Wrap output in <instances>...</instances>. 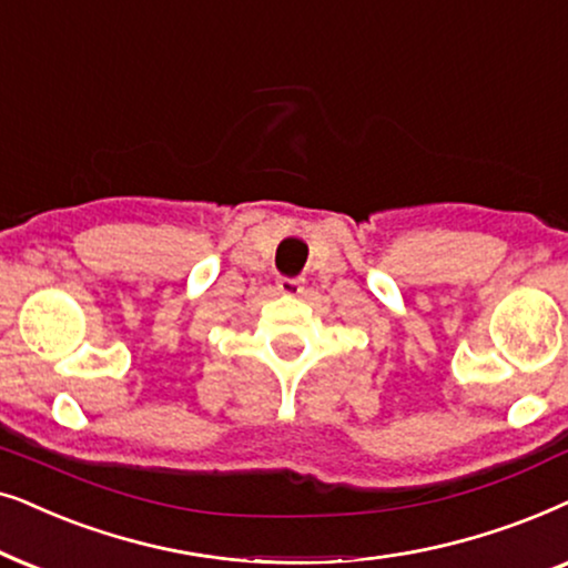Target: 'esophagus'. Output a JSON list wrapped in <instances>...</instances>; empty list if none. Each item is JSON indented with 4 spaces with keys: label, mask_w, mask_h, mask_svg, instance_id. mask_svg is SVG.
<instances>
[{
    "label": "esophagus",
    "mask_w": 568,
    "mask_h": 568,
    "mask_svg": "<svg viewBox=\"0 0 568 568\" xmlns=\"http://www.w3.org/2000/svg\"><path fill=\"white\" fill-rule=\"evenodd\" d=\"M277 291L285 293V296H296V293H301V280H296V277H280L277 280Z\"/></svg>",
    "instance_id": "obj_1"
}]
</instances>
